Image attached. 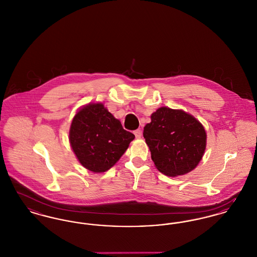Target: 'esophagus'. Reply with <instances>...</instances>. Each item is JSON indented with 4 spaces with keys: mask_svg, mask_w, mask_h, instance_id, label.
Returning <instances> with one entry per match:
<instances>
[{
    "mask_svg": "<svg viewBox=\"0 0 257 257\" xmlns=\"http://www.w3.org/2000/svg\"><path fill=\"white\" fill-rule=\"evenodd\" d=\"M134 134H135L137 139H139V138H141V136H142V131L140 129H138L136 131H134Z\"/></svg>",
    "mask_w": 257,
    "mask_h": 257,
    "instance_id": "1",
    "label": "esophagus"
}]
</instances>
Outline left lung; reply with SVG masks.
Listing matches in <instances>:
<instances>
[{
    "label": "left lung",
    "instance_id": "1",
    "mask_svg": "<svg viewBox=\"0 0 257 257\" xmlns=\"http://www.w3.org/2000/svg\"><path fill=\"white\" fill-rule=\"evenodd\" d=\"M144 128L156 169L168 177L183 176L196 168L207 147V133L200 121L182 110L161 106Z\"/></svg>",
    "mask_w": 257,
    "mask_h": 257
}]
</instances>
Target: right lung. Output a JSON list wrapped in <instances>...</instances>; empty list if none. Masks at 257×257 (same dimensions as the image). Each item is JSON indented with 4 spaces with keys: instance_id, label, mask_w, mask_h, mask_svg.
I'll list each match as a JSON object with an SVG mask.
<instances>
[{
    "instance_id": "1",
    "label": "right lung",
    "mask_w": 257,
    "mask_h": 257,
    "mask_svg": "<svg viewBox=\"0 0 257 257\" xmlns=\"http://www.w3.org/2000/svg\"><path fill=\"white\" fill-rule=\"evenodd\" d=\"M135 139L123 129L102 103H89L76 111L69 131L78 162L93 173L106 172L120 159Z\"/></svg>"
}]
</instances>
